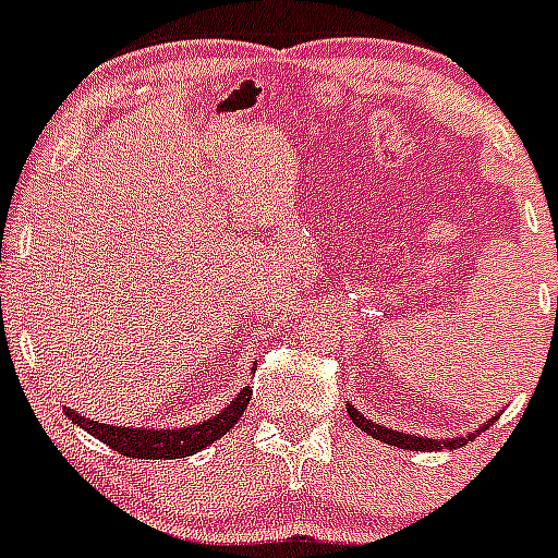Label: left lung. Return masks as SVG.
I'll use <instances>...</instances> for the list:
<instances>
[{
	"label": "left lung",
	"mask_w": 558,
	"mask_h": 558,
	"mask_svg": "<svg viewBox=\"0 0 558 558\" xmlns=\"http://www.w3.org/2000/svg\"><path fill=\"white\" fill-rule=\"evenodd\" d=\"M347 411H349V416H352V422L360 427V430L368 433V436H374V438H379V441H386V445H391V447H402V450H418V452L430 450L433 452V450H445V447L456 450V447H463V445H466V441H470L472 436H475V433H470V436H466V438H450V441H433V438H425V436H422V438H418V436H408V433L391 430V427L374 425L372 418H366L360 411H354L352 405H349ZM483 430H486V427H483Z\"/></svg>",
	"instance_id": "8db88e82"
}]
</instances>
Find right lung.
I'll list each match as a JSON object with an SVG mask.
<instances>
[{
  "label": "right lung",
  "mask_w": 558,
  "mask_h": 558,
  "mask_svg": "<svg viewBox=\"0 0 558 558\" xmlns=\"http://www.w3.org/2000/svg\"><path fill=\"white\" fill-rule=\"evenodd\" d=\"M251 399V388H243L236 393V399L229 408L218 413V416L206 418L201 425L192 427H179V430H140V427H111L100 425L95 418H86L81 413H75L72 408H66V416L81 425L83 430L92 433L95 438H100L102 445L111 447L113 452L128 458H186L192 452L204 450V447L215 445L218 438H223L231 427L236 425V418L243 416L245 405Z\"/></svg>",
  "instance_id": "1"
}]
</instances>
